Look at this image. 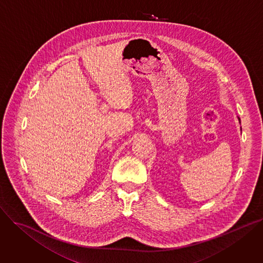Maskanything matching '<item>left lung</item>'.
Returning a JSON list of instances; mask_svg holds the SVG:
<instances>
[{"label":"left lung","mask_w":263,"mask_h":263,"mask_svg":"<svg viewBox=\"0 0 263 263\" xmlns=\"http://www.w3.org/2000/svg\"><path fill=\"white\" fill-rule=\"evenodd\" d=\"M238 120H239V123H240V119L239 118H238ZM240 129H241V127H240Z\"/></svg>","instance_id":"obj_1"}]
</instances>
